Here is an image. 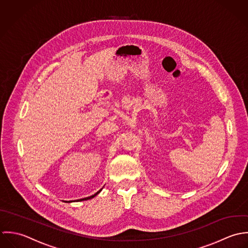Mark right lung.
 <instances>
[{"mask_svg": "<svg viewBox=\"0 0 248 248\" xmlns=\"http://www.w3.org/2000/svg\"><path fill=\"white\" fill-rule=\"evenodd\" d=\"M102 190V188L99 190V192H97L95 195H93V196H91V197H88V198H81V199H78V201H82V200H88V199H91V198H95L98 194H99L100 193V191ZM70 202V201H69Z\"/></svg>", "mask_w": 248, "mask_h": 248, "instance_id": "obj_1", "label": "right lung"}]
</instances>
